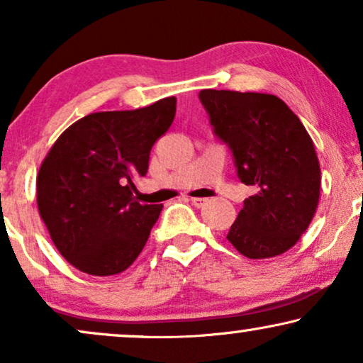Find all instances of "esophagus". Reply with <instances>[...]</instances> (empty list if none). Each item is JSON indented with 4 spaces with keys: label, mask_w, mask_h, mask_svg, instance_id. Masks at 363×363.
I'll return each mask as SVG.
<instances>
[{
    "label": "esophagus",
    "mask_w": 363,
    "mask_h": 363,
    "mask_svg": "<svg viewBox=\"0 0 363 363\" xmlns=\"http://www.w3.org/2000/svg\"><path fill=\"white\" fill-rule=\"evenodd\" d=\"M208 198H191V203L195 205L196 208H203L205 205H208Z\"/></svg>",
    "instance_id": "1"
}]
</instances>
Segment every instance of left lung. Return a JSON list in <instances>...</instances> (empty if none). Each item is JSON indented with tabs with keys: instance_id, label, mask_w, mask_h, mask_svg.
<instances>
[{
	"instance_id": "left-lung-1",
	"label": "left lung",
	"mask_w": 363,
	"mask_h": 363,
	"mask_svg": "<svg viewBox=\"0 0 363 363\" xmlns=\"http://www.w3.org/2000/svg\"><path fill=\"white\" fill-rule=\"evenodd\" d=\"M200 101L216 135L231 148L238 177L256 193L226 240L250 259L291 250L314 218L320 165L299 117L271 94L203 89Z\"/></svg>"
}]
</instances>
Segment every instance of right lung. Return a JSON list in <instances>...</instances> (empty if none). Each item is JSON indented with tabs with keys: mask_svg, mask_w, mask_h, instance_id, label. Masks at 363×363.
I'll return each mask as SVG.
<instances>
[{
	"mask_svg": "<svg viewBox=\"0 0 363 363\" xmlns=\"http://www.w3.org/2000/svg\"><path fill=\"white\" fill-rule=\"evenodd\" d=\"M177 99L137 111L94 112L64 130L36 178L39 216L69 264L91 276L125 271L150 236L163 205L138 201L150 150L170 128Z\"/></svg>",
	"mask_w": 363,
	"mask_h": 363,
	"instance_id": "add662e5",
	"label": "right lung"
}]
</instances>
